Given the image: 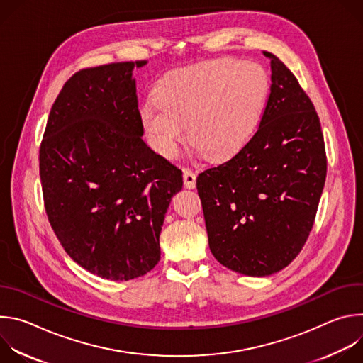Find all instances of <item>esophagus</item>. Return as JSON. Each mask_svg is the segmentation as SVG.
<instances>
[{
	"label": "esophagus",
	"mask_w": 363,
	"mask_h": 363,
	"mask_svg": "<svg viewBox=\"0 0 363 363\" xmlns=\"http://www.w3.org/2000/svg\"><path fill=\"white\" fill-rule=\"evenodd\" d=\"M195 184H196V174L189 168H184V185L186 188H195Z\"/></svg>",
	"instance_id": "34e87169"
}]
</instances>
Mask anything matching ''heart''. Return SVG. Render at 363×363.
<instances>
[{"label": "heart", "instance_id": "heart-1", "mask_svg": "<svg viewBox=\"0 0 363 363\" xmlns=\"http://www.w3.org/2000/svg\"><path fill=\"white\" fill-rule=\"evenodd\" d=\"M269 76L255 63L221 59L177 70L140 106L149 143L175 158L188 136L210 160L235 153L255 132L269 96Z\"/></svg>", "mask_w": 363, "mask_h": 363}]
</instances>
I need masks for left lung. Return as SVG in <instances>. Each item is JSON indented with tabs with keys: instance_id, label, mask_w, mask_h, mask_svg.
<instances>
[{
	"instance_id": "8db88e82",
	"label": "left lung",
	"mask_w": 363,
	"mask_h": 363,
	"mask_svg": "<svg viewBox=\"0 0 363 363\" xmlns=\"http://www.w3.org/2000/svg\"><path fill=\"white\" fill-rule=\"evenodd\" d=\"M272 87L252 136L196 189L210 250L227 269L263 277L287 267L313 228L328 160L313 101L274 55Z\"/></svg>"
}]
</instances>
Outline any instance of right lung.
Returning <instances> with one entry per match:
<instances>
[{"label":"right lung","instance_id":"add662e5","mask_svg":"<svg viewBox=\"0 0 363 363\" xmlns=\"http://www.w3.org/2000/svg\"><path fill=\"white\" fill-rule=\"evenodd\" d=\"M76 72L51 106L40 143L48 223L65 251L108 280L145 276L161 258L160 235L182 171L143 140L133 67Z\"/></svg>","mask_w":363,"mask_h":363}]
</instances>
